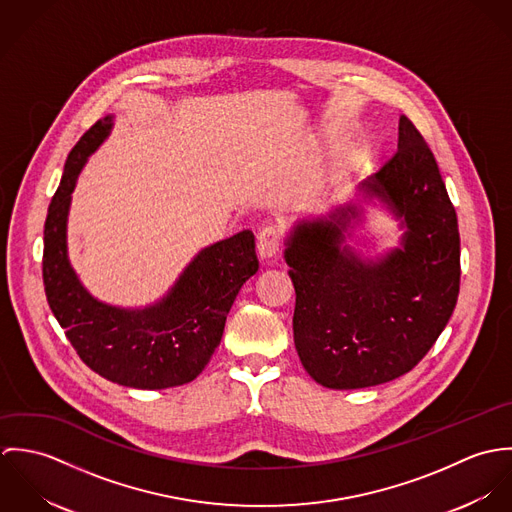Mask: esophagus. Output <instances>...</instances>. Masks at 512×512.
<instances>
[{
  "label": "esophagus",
  "instance_id": "34e87169",
  "mask_svg": "<svg viewBox=\"0 0 512 512\" xmlns=\"http://www.w3.org/2000/svg\"><path fill=\"white\" fill-rule=\"evenodd\" d=\"M280 244H282V234H280V228L276 224H266L260 232H258V254L260 258L264 260H270L278 254L280 250Z\"/></svg>",
  "mask_w": 512,
  "mask_h": 512
}]
</instances>
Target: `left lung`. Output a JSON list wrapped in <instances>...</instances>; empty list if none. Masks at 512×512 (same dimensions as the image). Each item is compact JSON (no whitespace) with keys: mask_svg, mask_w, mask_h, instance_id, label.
Instances as JSON below:
<instances>
[{"mask_svg":"<svg viewBox=\"0 0 512 512\" xmlns=\"http://www.w3.org/2000/svg\"><path fill=\"white\" fill-rule=\"evenodd\" d=\"M355 197L325 217L295 220L284 242L299 361L335 390L384 384L418 365L455 309L461 276L455 209L434 153L406 116L398 151ZM363 202L380 204L403 230L399 246L376 259L350 246Z\"/></svg>","mask_w":512,"mask_h":512,"instance_id":"left-lung-1","label":"left lung"}]
</instances>
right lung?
Returning a JSON list of instances; mask_svg holds the SVG:
<instances>
[{"label":"right lung","mask_w":512,"mask_h":512,"mask_svg":"<svg viewBox=\"0 0 512 512\" xmlns=\"http://www.w3.org/2000/svg\"><path fill=\"white\" fill-rule=\"evenodd\" d=\"M114 116L98 120L67 157L45 220L43 282L49 307L74 351L110 382L163 390L195 380L219 347L226 315L258 272L252 230L205 246L171 290L146 307H118L88 292L69 260L67 222L86 159L110 136Z\"/></svg>","instance_id":"right-lung-1"}]
</instances>
